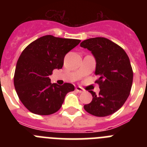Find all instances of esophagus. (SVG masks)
<instances>
[{"mask_svg":"<svg viewBox=\"0 0 147 147\" xmlns=\"http://www.w3.org/2000/svg\"><path fill=\"white\" fill-rule=\"evenodd\" d=\"M76 91L78 92V93H82L84 92V90L81 88V87H76Z\"/></svg>","mask_w":147,"mask_h":147,"instance_id":"obj_1","label":"esophagus"}]
</instances>
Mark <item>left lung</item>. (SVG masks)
<instances>
[{"label": "left lung", "instance_id": "8db88e82", "mask_svg": "<svg viewBox=\"0 0 147 147\" xmlns=\"http://www.w3.org/2000/svg\"><path fill=\"white\" fill-rule=\"evenodd\" d=\"M80 46L91 51L96 59L95 74L98 76V95L92 90L91 102L84 105L87 112L98 117L112 115L129 96L133 80L130 61L124 50L105 37L85 40Z\"/></svg>", "mask_w": 147, "mask_h": 147}]
</instances>
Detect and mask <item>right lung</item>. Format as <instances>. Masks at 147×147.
I'll return each instance as SVG.
<instances>
[{
	"mask_svg": "<svg viewBox=\"0 0 147 147\" xmlns=\"http://www.w3.org/2000/svg\"><path fill=\"white\" fill-rule=\"evenodd\" d=\"M81 40L45 35L26 48L18 59L14 76L17 94L30 112L41 115L53 114L60 109L68 92L74 86L51 83L49 76L61 69L66 54Z\"/></svg>",
	"mask_w": 147,
	"mask_h": 147,
	"instance_id": "right-lung-1",
	"label": "right lung"
}]
</instances>
